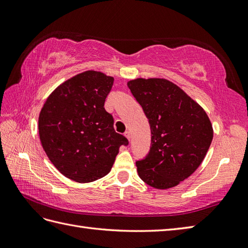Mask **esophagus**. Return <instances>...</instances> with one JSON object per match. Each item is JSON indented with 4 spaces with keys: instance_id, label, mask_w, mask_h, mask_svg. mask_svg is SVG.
Here are the masks:
<instances>
[{
    "instance_id": "1",
    "label": "esophagus",
    "mask_w": 248,
    "mask_h": 248,
    "mask_svg": "<svg viewBox=\"0 0 248 248\" xmlns=\"http://www.w3.org/2000/svg\"><path fill=\"white\" fill-rule=\"evenodd\" d=\"M124 136H125V138H127L129 140H131V134H130L129 131H125V132H124Z\"/></svg>"
}]
</instances>
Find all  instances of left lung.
<instances>
[{
  "instance_id": "8db88e82",
  "label": "left lung",
  "mask_w": 248,
  "mask_h": 248,
  "mask_svg": "<svg viewBox=\"0 0 248 248\" xmlns=\"http://www.w3.org/2000/svg\"><path fill=\"white\" fill-rule=\"evenodd\" d=\"M128 87L149 120L151 147L136 162L140 178L157 189L177 186L202 164L213 139L205 110L166 78H134Z\"/></svg>"
}]
</instances>
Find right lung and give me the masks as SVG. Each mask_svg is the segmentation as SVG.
<instances>
[{
  "mask_svg": "<svg viewBox=\"0 0 248 248\" xmlns=\"http://www.w3.org/2000/svg\"><path fill=\"white\" fill-rule=\"evenodd\" d=\"M114 78L87 70L57 86L38 118L39 139L57 170L78 183L107 176L128 140L114 130L104 108Z\"/></svg>",
  "mask_w": 248,
  "mask_h": 248,
  "instance_id": "add662e5",
  "label": "right lung"
}]
</instances>
